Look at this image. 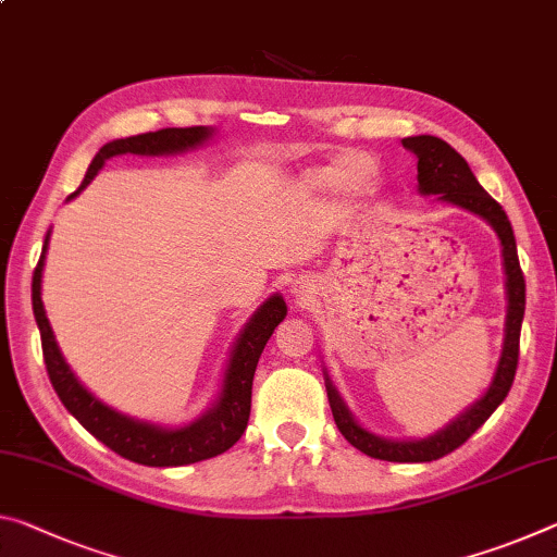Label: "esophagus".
<instances>
[{
    "instance_id": "esophagus-1",
    "label": "esophagus",
    "mask_w": 557,
    "mask_h": 557,
    "mask_svg": "<svg viewBox=\"0 0 557 557\" xmlns=\"http://www.w3.org/2000/svg\"><path fill=\"white\" fill-rule=\"evenodd\" d=\"M307 293H310V289H307V287H305V285H302V287H299V289H297V295H307Z\"/></svg>"
}]
</instances>
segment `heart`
Masks as SVG:
<instances>
[{
    "mask_svg": "<svg viewBox=\"0 0 557 557\" xmlns=\"http://www.w3.org/2000/svg\"><path fill=\"white\" fill-rule=\"evenodd\" d=\"M374 178V163L372 158L361 153H344L334 158L330 165L320 168L307 175V185L314 190H326V188H361V185L372 183Z\"/></svg>",
    "mask_w": 557,
    "mask_h": 557,
    "instance_id": "heart-1",
    "label": "heart"
}]
</instances>
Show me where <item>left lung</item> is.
Segmentation results:
<instances>
[{
  "mask_svg": "<svg viewBox=\"0 0 557 557\" xmlns=\"http://www.w3.org/2000/svg\"><path fill=\"white\" fill-rule=\"evenodd\" d=\"M404 146L419 158V190L423 196H441L454 206H461L471 213L481 215L493 225L503 245V264H506V287H508V320H506V344H503V357L498 364L496 379H493L491 389L485 392L481 401H475L469 411L461 413L454 423H448L444 431L423 438V441H386L374 434H369L357 421L351 419L347 406L342 404L339 394L334 386L326 382V399L332 406V417L342 436L351 446L359 448L361 454L379 458V461L394 463H426L436 458L456 451L458 446L466 444L475 431H479L493 411L498 409L500 401L506 399L510 386H513L518 357H520V324H523L525 312V277L518 262L516 237L510 220L496 200L481 188L475 181L469 163L463 161L461 153H456L446 140L436 136H411L404 138Z\"/></svg>",
  "mask_w": 557,
  "mask_h": 557,
  "instance_id": "1",
  "label": "left lung"
}]
</instances>
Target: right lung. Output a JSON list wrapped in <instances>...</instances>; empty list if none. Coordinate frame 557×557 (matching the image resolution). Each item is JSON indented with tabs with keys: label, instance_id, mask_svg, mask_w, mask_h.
<instances>
[{
	"label": "right lung",
	"instance_id": "1",
	"mask_svg": "<svg viewBox=\"0 0 557 557\" xmlns=\"http://www.w3.org/2000/svg\"><path fill=\"white\" fill-rule=\"evenodd\" d=\"M210 136L206 126H190V128H161L151 131V134H138L131 138H119L106 144L96 158L88 165L78 190L86 188L94 181V175L101 171L106 158L121 156V153H140V156H158V153H178L185 148H193L202 144ZM74 190L72 196H78ZM47 240H44L41 258L34 268L32 277V307L34 317H37L39 332H41V351H44V364H47L49 382L59 394L61 404L66 406V411L76 417V421L88 431L116 451L119 456L128 458V461L140 466H185L206 461L218 454L227 451L235 446L247 429V419H250V401H252V376L258 369L260 355L264 344L272 337L275 326L285 320L287 307L282 302V297H270L264 302L258 314L250 322L237 339L233 349V359L227 364V374L223 382V392H220L218 404L210 409L206 417L198 419L196 423L185 429H158L153 423H140L128 417H121L119 411L103 406L99 399H94L82 384L76 382L72 369L66 367L64 357L54 342V332H51L47 314H44L41 305V268H44V255H47Z\"/></svg>",
	"mask_w": 557,
	"mask_h": 557
}]
</instances>
